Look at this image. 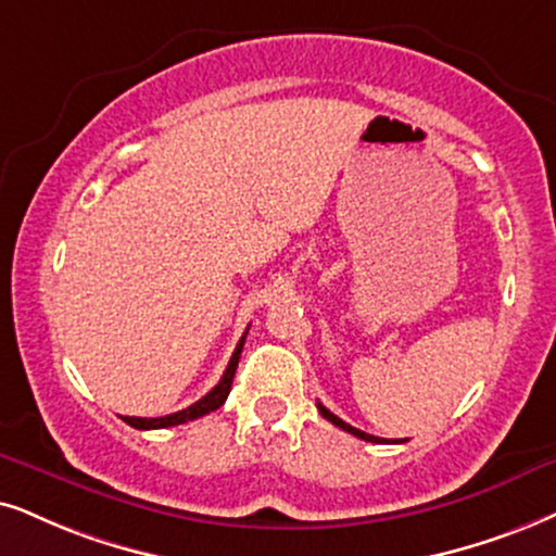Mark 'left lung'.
Wrapping results in <instances>:
<instances>
[{"instance_id": "1", "label": "left lung", "mask_w": 556, "mask_h": 556, "mask_svg": "<svg viewBox=\"0 0 556 556\" xmlns=\"http://www.w3.org/2000/svg\"><path fill=\"white\" fill-rule=\"evenodd\" d=\"M318 410H320V416H323V418L330 420V424H333V426H339L341 431H346V433H351V435H356V439H362V441H371V444H384V439H379V435H371V433H364V431H359V428L349 426L346 420H341L339 416H333V413H330L328 407H323L320 403H318Z\"/></svg>"}]
</instances>
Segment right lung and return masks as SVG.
<instances>
[{
    "label": "right lung",
    "mask_w": 556,
    "mask_h": 556,
    "mask_svg": "<svg viewBox=\"0 0 556 556\" xmlns=\"http://www.w3.org/2000/svg\"><path fill=\"white\" fill-rule=\"evenodd\" d=\"M245 333H249V328H245ZM245 333L241 336V341H238V346H236V351H233V356H230L226 375L220 377V382H217L215 388L210 390L205 397H200V400H197L194 405L185 407V410L172 413V416H161V418H132V416H125V418H123L125 424L132 426V428H140V431H151V428H168V426L187 424V420L202 418V416H207V413L217 410V407H220V405L226 403V400H228L230 384H233V377H236L238 359H241V351H243V343H245Z\"/></svg>",
    "instance_id": "1"
}]
</instances>
